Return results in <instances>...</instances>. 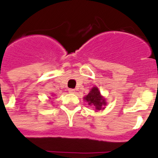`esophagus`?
Wrapping results in <instances>:
<instances>
[{
  "label": "esophagus",
  "instance_id": "obj_1",
  "mask_svg": "<svg viewBox=\"0 0 158 158\" xmlns=\"http://www.w3.org/2000/svg\"><path fill=\"white\" fill-rule=\"evenodd\" d=\"M69 93H75V89H69Z\"/></svg>",
  "mask_w": 158,
  "mask_h": 158
}]
</instances>
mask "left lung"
<instances>
[{
	"instance_id": "1",
	"label": "left lung",
	"mask_w": 158,
	"mask_h": 158,
	"mask_svg": "<svg viewBox=\"0 0 158 158\" xmlns=\"http://www.w3.org/2000/svg\"><path fill=\"white\" fill-rule=\"evenodd\" d=\"M84 100L89 103V105L95 107L96 110H103L104 109V106H105L106 101L105 99L101 96L100 92L97 87H93L89 92V94L84 97Z\"/></svg>"
}]
</instances>
